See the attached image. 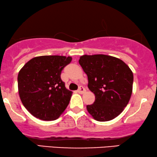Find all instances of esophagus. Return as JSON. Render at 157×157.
<instances>
[{
    "label": "esophagus",
    "instance_id": "obj_1",
    "mask_svg": "<svg viewBox=\"0 0 157 157\" xmlns=\"http://www.w3.org/2000/svg\"><path fill=\"white\" fill-rule=\"evenodd\" d=\"M86 91V88H84V87H82V86H80V88H79V89H78V90H77V92H78L79 94H84L85 92Z\"/></svg>",
    "mask_w": 157,
    "mask_h": 157
}]
</instances>
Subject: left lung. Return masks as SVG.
<instances>
[{"label":"left lung","instance_id":"left-lung-1","mask_svg":"<svg viewBox=\"0 0 157 157\" xmlns=\"http://www.w3.org/2000/svg\"><path fill=\"white\" fill-rule=\"evenodd\" d=\"M79 63L88 76V87L95 94L87 110L98 121L116 118L129 103L132 93L133 73L119 58L107 55H84Z\"/></svg>","mask_w":157,"mask_h":157}]
</instances>
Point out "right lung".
Listing matches in <instances>:
<instances>
[{
    "instance_id": "right-lung-1",
    "label": "right lung",
    "mask_w": 157,
    "mask_h": 157,
    "mask_svg": "<svg viewBox=\"0 0 157 157\" xmlns=\"http://www.w3.org/2000/svg\"><path fill=\"white\" fill-rule=\"evenodd\" d=\"M71 61L70 56H38L20 69L17 77L19 95L32 116L43 121H54L63 113L72 91L66 88L60 74Z\"/></svg>"
}]
</instances>
